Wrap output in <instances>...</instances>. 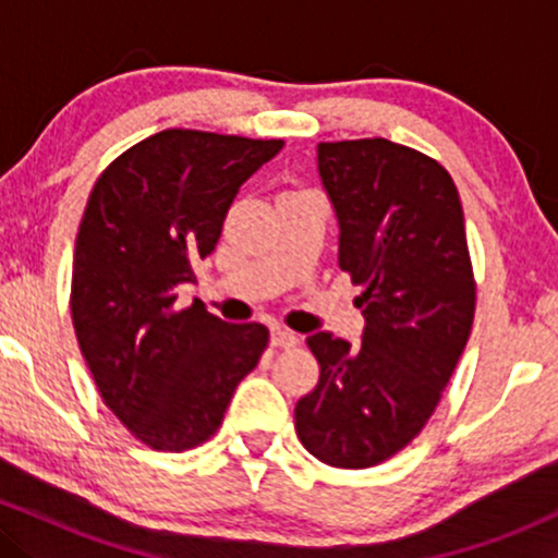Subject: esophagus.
<instances>
[{
    "label": "esophagus",
    "mask_w": 558,
    "mask_h": 558,
    "mask_svg": "<svg viewBox=\"0 0 558 558\" xmlns=\"http://www.w3.org/2000/svg\"><path fill=\"white\" fill-rule=\"evenodd\" d=\"M270 338H272V345H278V349H291V345L299 343L296 332L283 328V325H275L270 330Z\"/></svg>",
    "instance_id": "esophagus-1"
}]
</instances>
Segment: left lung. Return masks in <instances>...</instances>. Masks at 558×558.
I'll use <instances>...</instances> for the list:
<instances>
[{
  "label": "left lung",
  "mask_w": 558,
  "mask_h": 558,
  "mask_svg": "<svg viewBox=\"0 0 558 558\" xmlns=\"http://www.w3.org/2000/svg\"><path fill=\"white\" fill-rule=\"evenodd\" d=\"M338 220V265L362 286V345L306 338L319 383L296 403L312 457L343 470L401 451L438 407L475 317L464 213L451 175L388 138L317 146Z\"/></svg>",
  "instance_id": "left-lung-1"
}]
</instances>
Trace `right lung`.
I'll return each instance as SVG.
<instances>
[{"instance_id":"obj_1","label":"right lung","mask_w":558,"mask_h":558,"mask_svg":"<svg viewBox=\"0 0 558 558\" xmlns=\"http://www.w3.org/2000/svg\"><path fill=\"white\" fill-rule=\"evenodd\" d=\"M283 141L155 133L99 175L73 254L70 312L81 354L114 417L157 451L194 448L220 427L257 367L265 325H233L178 291L196 283L230 204Z\"/></svg>"}]
</instances>
